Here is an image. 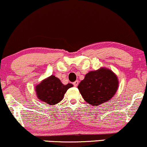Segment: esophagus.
I'll return each mask as SVG.
<instances>
[{"instance_id": "34e87169", "label": "esophagus", "mask_w": 147, "mask_h": 147, "mask_svg": "<svg viewBox=\"0 0 147 147\" xmlns=\"http://www.w3.org/2000/svg\"><path fill=\"white\" fill-rule=\"evenodd\" d=\"M78 84H79V81H75V82H73V85H74V86L77 87V86H78Z\"/></svg>"}]
</instances>
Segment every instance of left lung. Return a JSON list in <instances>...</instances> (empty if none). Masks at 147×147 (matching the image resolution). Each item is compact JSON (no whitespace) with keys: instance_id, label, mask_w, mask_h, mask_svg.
I'll return each mask as SVG.
<instances>
[{"instance_id":"8db88e82","label":"left lung","mask_w":147,"mask_h":147,"mask_svg":"<svg viewBox=\"0 0 147 147\" xmlns=\"http://www.w3.org/2000/svg\"><path fill=\"white\" fill-rule=\"evenodd\" d=\"M117 87V76L109 69L100 68L86 74L78 89L86 102L96 106L110 100Z\"/></svg>"}]
</instances>
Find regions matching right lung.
I'll use <instances>...</instances> for the list:
<instances>
[{"label": "right lung", "mask_w": 147, "mask_h": 147, "mask_svg": "<svg viewBox=\"0 0 147 147\" xmlns=\"http://www.w3.org/2000/svg\"><path fill=\"white\" fill-rule=\"evenodd\" d=\"M71 87L72 84L63 85L59 79L52 75L36 86V92L38 98L42 102L54 105L63 99L64 94Z\"/></svg>", "instance_id": "right-lung-1"}]
</instances>
